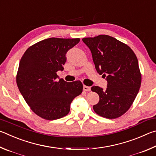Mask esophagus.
<instances>
[{"label": "esophagus", "instance_id": "esophagus-1", "mask_svg": "<svg viewBox=\"0 0 156 156\" xmlns=\"http://www.w3.org/2000/svg\"><path fill=\"white\" fill-rule=\"evenodd\" d=\"M83 90L86 91V92H90V87L87 86H83Z\"/></svg>", "mask_w": 156, "mask_h": 156}]
</instances>
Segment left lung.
Listing matches in <instances>:
<instances>
[{"label": "left lung", "mask_w": 156, "mask_h": 156, "mask_svg": "<svg viewBox=\"0 0 156 156\" xmlns=\"http://www.w3.org/2000/svg\"><path fill=\"white\" fill-rule=\"evenodd\" d=\"M82 40L91 51L97 73L106 76L108 81L104 90L99 86L91 88L99 96L94 110L106 119L118 118L129 110L140 89L141 74L137 57L127 44L110 35Z\"/></svg>", "instance_id": "1"}]
</instances>
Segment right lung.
<instances>
[{"instance_id":"1","label":"right lung","mask_w":156,"mask_h":156,"mask_svg":"<svg viewBox=\"0 0 156 156\" xmlns=\"http://www.w3.org/2000/svg\"><path fill=\"white\" fill-rule=\"evenodd\" d=\"M80 41L48 38L30 46L22 57L16 83L30 108L41 118L52 121L66 116L71 102L82 92L80 81H57V75L64 70L67 52Z\"/></svg>"}]
</instances>
